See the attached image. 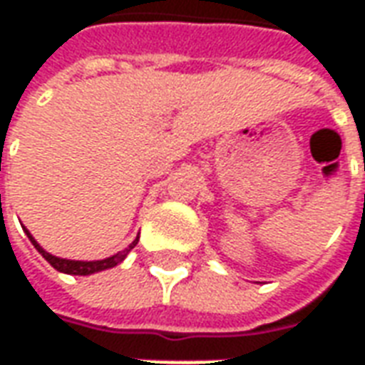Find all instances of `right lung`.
I'll return each instance as SVG.
<instances>
[{"label": "right lung", "mask_w": 365, "mask_h": 365, "mask_svg": "<svg viewBox=\"0 0 365 365\" xmlns=\"http://www.w3.org/2000/svg\"><path fill=\"white\" fill-rule=\"evenodd\" d=\"M27 232L29 240L33 242V246H35L38 252L43 254V258L48 264H51L52 268H56L58 272H62V274H70V275H90V274H96V272H101V269H107V268H113V266H117V264H120V262L127 258V254L133 250L136 246V242H138V237L130 242V245L123 250V252L115 254V256H111V258H105V260H97V262H78V260H64V258H56V256H52V254H48L46 250H43V246H38V242H36L35 238L31 237V232L29 230H25Z\"/></svg>", "instance_id": "right-lung-1"}]
</instances>
